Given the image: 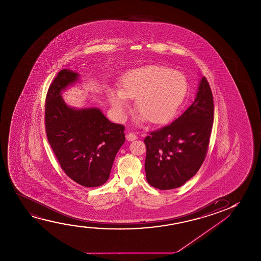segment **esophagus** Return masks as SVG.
Masks as SVG:
<instances>
[{"mask_svg": "<svg viewBox=\"0 0 261 261\" xmlns=\"http://www.w3.org/2000/svg\"><path fill=\"white\" fill-rule=\"evenodd\" d=\"M125 138H126V140L129 141V142H132V141H135V140L137 139V136H136V135L132 134V133H130V134H127V135H126Z\"/></svg>", "mask_w": 261, "mask_h": 261, "instance_id": "esophagus-1", "label": "esophagus"}]
</instances>
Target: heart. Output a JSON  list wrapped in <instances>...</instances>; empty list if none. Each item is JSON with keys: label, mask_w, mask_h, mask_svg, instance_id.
Returning a JSON list of instances; mask_svg holds the SVG:
<instances>
[{"label": "heart", "mask_w": 261, "mask_h": 261, "mask_svg": "<svg viewBox=\"0 0 261 261\" xmlns=\"http://www.w3.org/2000/svg\"><path fill=\"white\" fill-rule=\"evenodd\" d=\"M188 82L181 72L160 65H149L127 70L120 79L119 90L108 88L111 106L118 118H125L129 100H136L140 114L136 124H160L171 119L186 99Z\"/></svg>", "instance_id": "1"}]
</instances>
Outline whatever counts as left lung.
<instances>
[{"label":"left lung","mask_w":261,"mask_h":261,"mask_svg":"<svg viewBox=\"0 0 261 261\" xmlns=\"http://www.w3.org/2000/svg\"><path fill=\"white\" fill-rule=\"evenodd\" d=\"M213 120V96L203 76L192 105L175 121L144 139L147 182L157 189L170 190L192 178L206 157Z\"/></svg>","instance_id":"8db88e82"}]
</instances>
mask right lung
Listing matches in <instances>:
<instances>
[{
  "mask_svg": "<svg viewBox=\"0 0 261 261\" xmlns=\"http://www.w3.org/2000/svg\"><path fill=\"white\" fill-rule=\"evenodd\" d=\"M70 69L58 73L47 93V138L68 177L85 187L102 186L110 177L125 126L110 121L98 108L69 107L61 93L79 81Z\"/></svg>",
  "mask_w": 261,
  "mask_h": 261,
  "instance_id": "add662e5",
  "label": "right lung"
}]
</instances>
